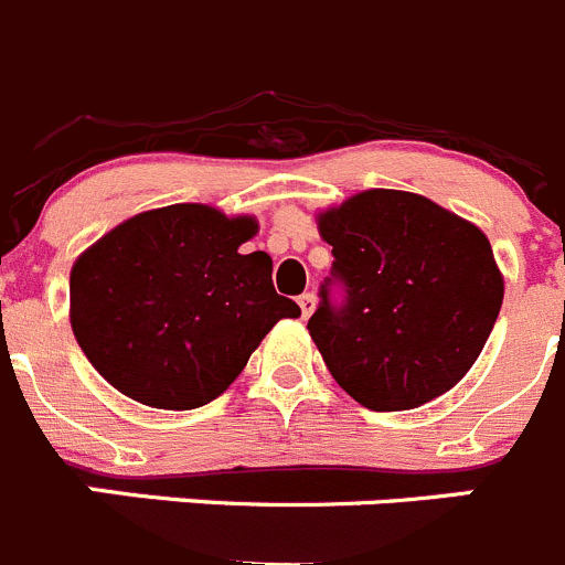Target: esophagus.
<instances>
[{
	"instance_id": "1",
	"label": "esophagus",
	"mask_w": 565,
	"mask_h": 565,
	"mask_svg": "<svg viewBox=\"0 0 565 565\" xmlns=\"http://www.w3.org/2000/svg\"><path fill=\"white\" fill-rule=\"evenodd\" d=\"M299 308H302V317L308 319L313 313V308H317V294H302L299 297Z\"/></svg>"
}]
</instances>
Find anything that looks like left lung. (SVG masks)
I'll return each instance as SVG.
<instances>
[{"label":"left lung","mask_w":565,"mask_h":565,"mask_svg":"<svg viewBox=\"0 0 565 565\" xmlns=\"http://www.w3.org/2000/svg\"><path fill=\"white\" fill-rule=\"evenodd\" d=\"M347 288L308 330L330 375L372 412L417 408L468 375L499 319L504 277L488 235L406 190H364L317 215Z\"/></svg>","instance_id":"1"}]
</instances>
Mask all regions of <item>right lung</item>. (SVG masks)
Wrapping results in <instances>:
<instances>
[{
  "mask_svg": "<svg viewBox=\"0 0 565 565\" xmlns=\"http://www.w3.org/2000/svg\"><path fill=\"white\" fill-rule=\"evenodd\" d=\"M255 215L210 204L137 212L77 255L70 324L97 372L131 401L199 408L230 390L268 330L297 319L266 252L243 255Z\"/></svg>",
  "mask_w": 565,
  "mask_h": 565,
  "instance_id": "right-lung-1",
  "label": "right lung"
}]
</instances>
